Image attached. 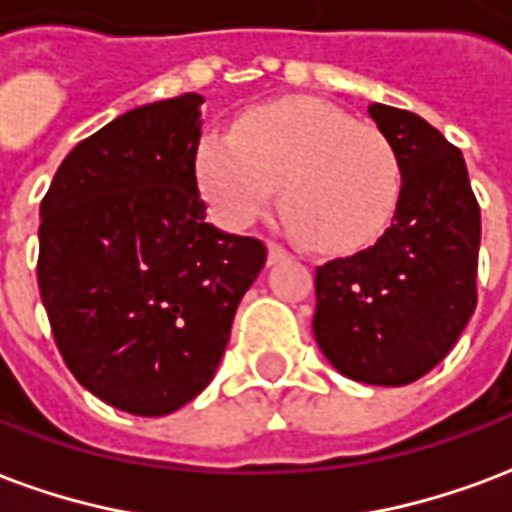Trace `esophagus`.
Here are the masks:
<instances>
[{
    "label": "esophagus",
    "mask_w": 512,
    "mask_h": 512,
    "mask_svg": "<svg viewBox=\"0 0 512 512\" xmlns=\"http://www.w3.org/2000/svg\"><path fill=\"white\" fill-rule=\"evenodd\" d=\"M283 259H289V251H286L283 245H278V242H270V245H267V261H270V264H278V261Z\"/></svg>",
    "instance_id": "1"
}]
</instances>
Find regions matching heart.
I'll list each match as a JSON object with an SVG mask.
<instances>
[{"mask_svg": "<svg viewBox=\"0 0 512 512\" xmlns=\"http://www.w3.org/2000/svg\"><path fill=\"white\" fill-rule=\"evenodd\" d=\"M199 185L226 226H248L281 185L289 229L311 248L376 240L401 196V158L387 133L319 100H275L199 149Z\"/></svg>", "mask_w": 512, "mask_h": 512, "instance_id": "heart-1", "label": "heart"}]
</instances>
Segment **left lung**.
<instances>
[{"instance_id":"left-lung-1","label":"left lung","mask_w":512,"mask_h":512,"mask_svg":"<svg viewBox=\"0 0 512 512\" xmlns=\"http://www.w3.org/2000/svg\"><path fill=\"white\" fill-rule=\"evenodd\" d=\"M368 114L401 158L393 223L354 256L316 267L313 335L338 374L404 387L445 360L477 305L480 207L464 155L404 108Z\"/></svg>"}]
</instances>
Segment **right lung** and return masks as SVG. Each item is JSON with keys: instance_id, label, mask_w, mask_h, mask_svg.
Segmentation results:
<instances>
[{"instance_id": "add662e5", "label": "right lung", "mask_w": 512, "mask_h": 512, "mask_svg": "<svg viewBox=\"0 0 512 512\" xmlns=\"http://www.w3.org/2000/svg\"><path fill=\"white\" fill-rule=\"evenodd\" d=\"M201 95L122 114L70 149L40 204L37 283L67 368L114 409L163 417L212 382L264 242L207 223Z\"/></svg>"}]
</instances>
